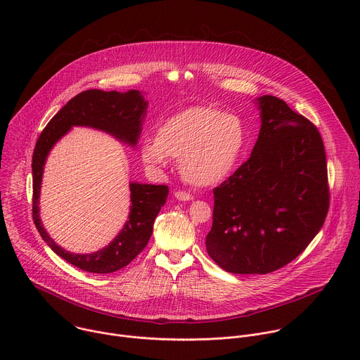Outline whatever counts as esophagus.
<instances>
[{"mask_svg": "<svg viewBox=\"0 0 360 360\" xmlns=\"http://www.w3.org/2000/svg\"><path fill=\"white\" fill-rule=\"evenodd\" d=\"M175 198L179 199V200H192L193 199V196L191 193L185 192V191H176L175 192Z\"/></svg>", "mask_w": 360, "mask_h": 360, "instance_id": "obj_1", "label": "esophagus"}]
</instances>
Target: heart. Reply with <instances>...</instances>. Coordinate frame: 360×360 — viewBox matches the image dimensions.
<instances>
[{
  "mask_svg": "<svg viewBox=\"0 0 360 360\" xmlns=\"http://www.w3.org/2000/svg\"><path fill=\"white\" fill-rule=\"evenodd\" d=\"M248 150L243 121L214 107H193L165 120L157 138L141 145L143 162L155 171L179 160L182 176L195 186H215L239 168Z\"/></svg>",
  "mask_w": 360,
  "mask_h": 360,
  "instance_id": "1",
  "label": "heart"
}]
</instances>
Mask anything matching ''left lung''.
I'll list each match as a JSON object with an SVG mask.
<instances>
[{"mask_svg":"<svg viewBox=\"0 0 360 360\" xmlns=\"http://www.w3.org/2000/svg\"><path fill=\"white\" fill-rule=\"evenodd\" d=\"M261 131L250 157L214 189L207 250L224 271L271 274L292 262L329 210L326 153L318 128L283 99H258Z\"/></svg>","mask_w":360,"mask_h":360,"instance_id":"8db88e82","label":"left lung"}]
</instances>
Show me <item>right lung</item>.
Returning a JSON list of instances; mask_svg holds the SVG:
<instances>
[{
  "instance_id": "add662e5",
  "label": "right lung",
  "mask_w": 360,
  "mask_h": 360,
  "mask_svg": "<svg viewBox=\"0 0 360 360\" xmlns=\"http://www.w3.org/2000/svg\"><path fill=\"white\" fill-rule=\"evenodd\" d=\"M148 102L139 91L88 89L67 102L41 132L32 153V219L46 245L68 264L92 274H111L131 264L148 245L153 221L168 196L167 185L131 184V211L128 221L115 239L94 253H71L60 248L45 232L38 210L42 171L48 152L71 127H91L105 131L120 141L135 146L141 135L142 118Z\"/></svg>"
}]
</instances>
